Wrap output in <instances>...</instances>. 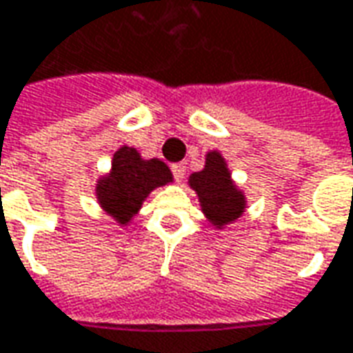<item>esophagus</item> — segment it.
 I'll return each instance as SVG.
<instances>
[{
    "label": "esophagus",
    "instance_id": "esophagus-1",
    "mask_svg": "<svg viewBox=\"0 0 353 353\" xmlns=\"http://www.w3.org/2000/svg\"><path fill=\"white\" fill-rule=\"evenodd\" d=\"M172 176H174V181L181 182L184 176H186V163H174L171 167Z\"/></svg>",
    "mask_w": 353,
    "mask_h": 353
}]
</instances>
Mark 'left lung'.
Segmentation results:
<instances>
[{"label": "left lung", "instance_id": "1", "mask_svg": "<svg viewBox=\"0 0 353 353\" xmlns=\"http://www.w3.org/2000/svg\"><path fill=\"white\" fill-rule=\"evenodd\" d=\"M188 184L198 194L201 211L213 227H227L246 209V196L232 182L227 161L219 152H208L205 167L192 172Z\"/></svg>", "mask_w": 353, "mask_h": 353}]
</instances>
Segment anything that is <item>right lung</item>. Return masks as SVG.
<instances>
[{
  "instance_id": "1",
  "label": "right lung",
  "mask_w": 353,
  "mask_h": 353,
  "mask_svg": "<svg viewBox=\"0 0 353 353\" xmlns=\"http://www.w3.org/2000/svg\"><path fill=\"white\" fill-rule=\"evenodd\" d=\"M172 182L171 169L159 159H142L136 148H119L111 171L96 184L101 209L119 225H128L140 211L150 192Z\"/></svg>"
}]
</instances>
